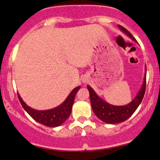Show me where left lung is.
<instances>
[{"label":"left lung","instance_id":"left-lung-1","mask_svg":"<svg viewBox=\"0 0 160 160\" xmlns=\"http://www.w3.org/2000/svg\"><path fill=\"white\" fill-rule=\"evenodd\" d=\"M118 28L121 31L126 34L129 38H132L133 41L136 42V39L133 37V35L128 32V30L125 29L122 25H118ZM146 72L145 73L144 80L142 85L141 89L139 90L138 93L135 96V98L132 100L129 104L123 106H116L112 105V104H108L101 99L93 90L91 87L89 85L87 86L90 93V104H91L92 109H93V113L95 115L101 119L102 122H105L108 124H117L120 122H125L128 118H129L132 115L134 112L136 111L139 104H141L142 101L144 97L145 92H146Z\"/></svg>","mask_w":160,"mask_h":160}]
</instances>
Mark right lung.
<instances>
[{
  "label": "right lung",
  "mask_w": 160,
  "mask_h": 160,
  "mask_svg": "<svg viewBox=\"0 0 160 160\" xmlns=\"http://www.w3.org/2000/svg\"><path fill=\"white\" fill-rule=\"evenodd\" d=\"M80 86L74 88L68 95L67 99L60 105L49 110L38 111L32 108L24 102L19 93H18V97L23 108L34 120L46 126L58 127L65 122L70 117L76 93L80 90Z\"/></svg>",
  "instance_id": "right-lung-1"
}]
</instances>
